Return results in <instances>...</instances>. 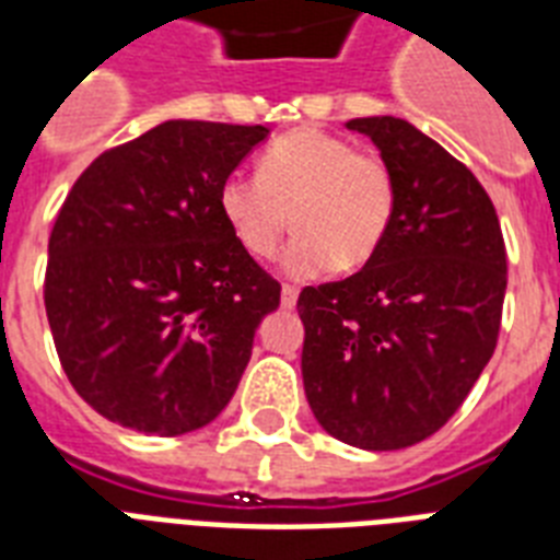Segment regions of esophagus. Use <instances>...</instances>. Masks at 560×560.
<instances>
[{
	"label": "esophagus",
	"mask_w": 560,
	"mask_h": 560,
	"mask_svg": "<svg viewBox=\"0 0 560 560\" xmlns=\"http://www.w3.org/2000/svg\"><path fill=\"white\" fill-rule=\"evenodd\" d=\"M296 299H299L296 288H290V284L281 288V307H296Z\"/></svg>",
	"instance_id": "esophagus-1"
}]
</instances>
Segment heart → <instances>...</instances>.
I'll return each mask as SVG.
<instances>
[{"instance_id": "obj_1", "label": "heart", "mask_w": 560, "mask_h": 560, "mask_svg": "<svg viewBox=\"0 0 560 560\" xmlns=\"http://www.w3.org/2000/svg\"><path fill=\"white\" fill-rule=\"evenodd\" d=\"M220 218L253 258L281 255L290 279H316L337 264L360 270L377 253L395 214V183L377 156L358 153L340 136L302 127L261 153L258 177L229 174L218 188Z\"/></svg>"}]
</instances>
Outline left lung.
<instances>
[{
    "label": "left lung",
    "instance_id": "8db88e82",
    "mask_svg": "<svg viewBox=\"0 0 560 560\" xmlns=\"http://www.w3.org/2000/svg\"><path fill=\"white\" fill-rule=\"evenodd\" d=\"M346 127L381 151L395 214L363 270L299 293L302 381L325 433L400 451L447 424L494 354L503 232L477 177L416 125L372 116Z\"/></svg>",
    "mask_w": 560,
    "mask_h": 560
}]
</instances>
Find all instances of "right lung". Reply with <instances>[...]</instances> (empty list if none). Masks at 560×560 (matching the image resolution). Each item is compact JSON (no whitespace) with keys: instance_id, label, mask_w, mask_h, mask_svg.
Returning <instances> with one entry per match:
<instances>
[{"instance_id":"right-lung-1","label":"right lung","mask_w":560,"mask_h":560,"mask_svg":"<svg viewBox=\"0 0 560 560\" xmlns=\"http://www.w3.org/2000/svg\"><path fill=\"white\" fill-rule=\"evenodd\" d=\"M270 136L261 125L162 121L101 153L48 237L46 314L86 404L144 435L223 412L281 288L237 246L220 183Z\"/></svg>"}]
</instances>
